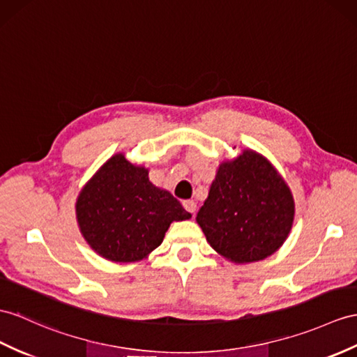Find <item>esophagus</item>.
I'll return each instance as SVG.
<instances>
[{"label":"esophagus","mask_w":357,"mask_h":357,"mask_svg":"<svg viewBox=\"0 0 357 357\" xmlns=\"http://www.w3.org/2000/svg\"><path fill=\"white\" fill-rule=\"evenodd\" d=\"M183 207L186 208L189 213H195L197 203L194 202V199H186V202H183Z\"/></svg>","instance_id":"esophagus-1"}]
</instances>
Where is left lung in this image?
<instances>
[{"instance_id":"8db88e82","label":"left lung","mask_w":357,"mask_h":357,"mask_svg":"<svg viewBox=\"0 0 357 357\" xmlns=\"http://www.w3.org/2000/svg\"><path fill=\"white\" fill-rule=\"evenodd\" d=\"M294 218L291 188L265 155L251 149L220 163L197 213L206 241L233 264L274 255L288 239Z\"/></svg>"}]
</instances>
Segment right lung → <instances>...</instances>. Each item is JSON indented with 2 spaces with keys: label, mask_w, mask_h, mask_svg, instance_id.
Instances as JSON below:
<instances>
[{
  "label": "right lung",
  "mask_w": 357,
  "mask_h": 357,
  "mask_svg": "<svg viewBox=\"0 0 357 357\" xmlns=\"http://www.w3.org/2000/svg\"><path fill=\"white\" fill-rule=\"evenodd\" d=\"M167 189L154 186L149 168L113 154L88 180L75 202L82 236L98 256L139 262L158 248L171 222L190 220Z\"/></svg>",
  "instance_id": "obj_1"
}]
</instances>
